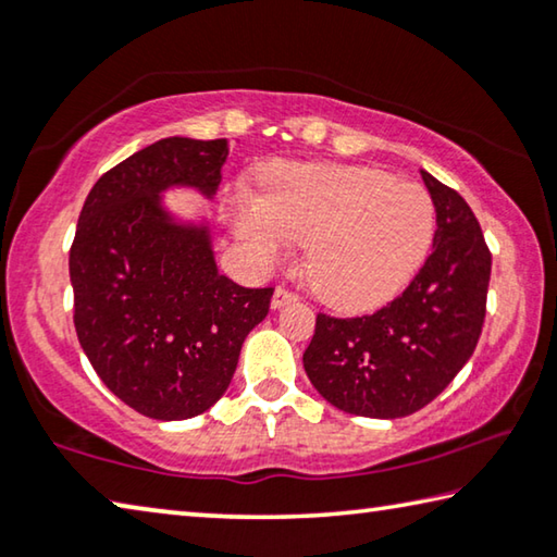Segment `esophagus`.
Wrapping results in <instances>:
<instances>
[{"label":"esophagus","mask_w":557,"mask_h":557,"mask_svg":"<svg viewBox=\"0 0 557 557\" xmlns=\"http://www.w3.org/2000/svg\"><path fill=\"white\" fill-rule=\"evenodd\" d=\"M297 297H299V295H297L295 289L280 285V287H275V295H272V307L280 309L282 305H287V301H295Z\"/></svg>","instance_id":"esophagus-1"}]
</instances>
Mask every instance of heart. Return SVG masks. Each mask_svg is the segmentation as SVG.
Masks as SVG:
<instances>
[{
	"label": "heart",
	"mask_w": 557,
	"mask_h": 557,
	"mask_svg": "<svg viewBox=\"0 0 557 557\" xmlns=\"http://www.w3.org/2000/svg\"><path fill=\"white\" fill-rule=\"evenodd\" d=\"M435 201L425 186L371 166L282 164L265 196H240L233 225L258 265L307 245L309 285L336 309H369L398 292L428 256Z\"/></svg>",
	"instance_id": "heart-1"
}]
</instances>
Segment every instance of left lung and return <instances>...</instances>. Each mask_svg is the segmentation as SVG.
I'll return each instance as SVG.
<instances>
[{"instance_id":"obj_1","label":"left lung","mask_w":557,"mask_h":557,"mask_svg":"<svg viewBox=\"0 0 557 557\" xmlns=\"http://www.w3.org/2000/svg\"><path fill=\"white\" fill-rule=\"evenodd\" d=\"M437 231L425 265L400 297L363 317L317 314L305 371L334 408L405 418L432 403L474 354L486 317L492 252L455 188L422 172Z\"/></svg>"}]
</instances>
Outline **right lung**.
I'll return each instance as SVG.
<instances>
[{
  "label": "right lung",
  "mask_w": 557,
  "mask_h": 557,
  "mask_svg": "<svg viewBox=\"0 0 557 557\" xmlns=\"http://www.w3.org/2000/svg\"><path fill=\"white\" fill-rule=\"evenodd\" d=\"M228 139L166 137L90 188L71 245L73 324L100 381L132 410L186 420L221 398L275 287L215 270L209 228L169 221L159 191L213 196Z\"/></svg>",
  "instance_id": "add662e5"
}]
</instances>
